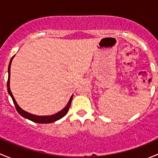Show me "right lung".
I'll return each mask as SVG.
<instances>
[{
    "label": "right lung",
    "instance_id": "obj_1",
    "mask_svg": "<svg viewBox=\"0 0 158 158\" xmlns=\"http://www.w3.org/2000/svg\"><path fill=\"white\" fill-rule=\"evenodd\" d=\"M14 56L11 58L10 63H9L8 79H7V91H8V93L10 94L11 98H12V100H13V102H14V106H15V108H16V109H17V112H18L19 114H20V115L22 116V117L25 118L29 119V120L32 121V122H36V123H46V124L52 123V122H56V121L59 120V119H60V118H62L63 117H64V116L66 115V114H67L68 111H69V109L70 107V105H71L72 99H73V95H72L71 98H70V99L69 101V102H68V104L66 105V106L64 108V109H63V110H61L60 111H59V112L56 113V114H52V115H49V116L33 115V114H30V113H28V112H27V111H23V109H21L20 107H19V106L17 104V102H16L15 99H14V96H13V95H12V92H11V91L10 89V70L11 61H12V59L14 58Z\"/></svg>",
    "mask_w": 158,
    "mask_h": 158
}]
</instances>
